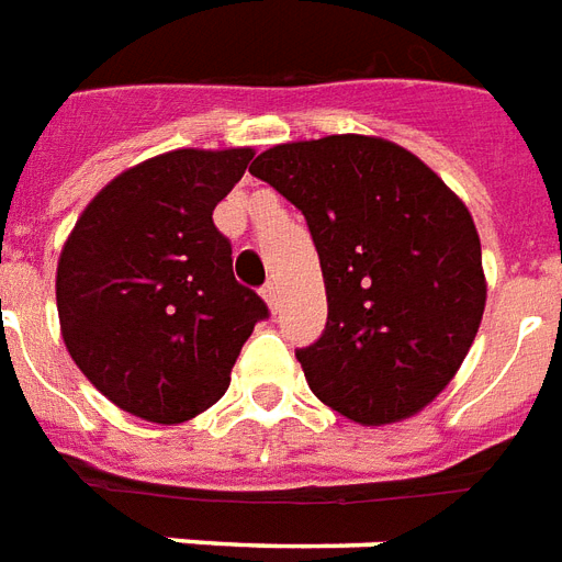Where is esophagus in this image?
Listing matches in <instances>:
<instances>
[{
  "label": "esophagus",
  "mask_w": 562,
  "mask_h": 562,
  "mask_svg": "<svg viewBox=\"0 0 562 562\" xmlns=\"http://www.w3.org/2000/svg\"><path fill=\"white\" fill-rule=\"evenodd\" d=\"M261 297H265V303H268L270 313H277V310H280V289H277V282H268V285L261 289Z\"/></svg>",
  "instance_id": "34e87169"
}]
</instances>
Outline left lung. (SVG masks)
I'll list each match as a JSON object with an SVG mask.
<instances>
[{"label": "left lung", "instance_id": "obj_1", "mask_svg": "<svg viewBox=\"0 0 562 562\" xmlns=\"http://www.w3.org/2000/svg\"><path fill=\"white\" fill-rule=\"evenodd\" d=\"M249 172L301 211L318 249L327 324L297 348L310 390L360 426L414 417L480 330L471 211L417 154L378 136L273 145Z\"/></svg>", "mask_w": 562, "mask_h": 562}]
</instances>
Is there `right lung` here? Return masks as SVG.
I'll return each mask as SVG.
<instances>
[{
    "mask_svg": "<svg viewBox=\"0 0 562 562\" xmlns=\"http://www.w3.org/2000/svg\"><path fill=\"white\" fill-rule=\"evenodd\" d=\"M252 148H178L112 178L65 240L56 306L68 355L112 405L176 426L228 390L268 306L232 273L214 207Z\"/></svg>",
    "mask_w": 562,
    "mask_h": 562,
    "instance_id": "1",
    "label": "right lung"
}]
</instances>
